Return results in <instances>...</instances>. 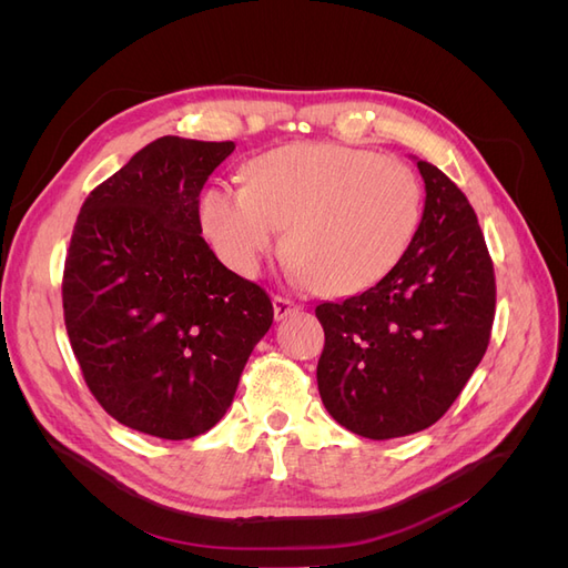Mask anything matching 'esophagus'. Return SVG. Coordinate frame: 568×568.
<instances>
[{
	"mask_svg": "<svg viewBox=\"0 0 568 568\" xmlns=\"http://www.w3.org/2000/svg\"><path fill=\"white\" fill-rule=\"evenodd\" d=\"M272 305H274V320H284L288 315H294L301 311V305L296 301H291L286 296H274L272 298Z\"/></svg>",
	"mask_w": 568,
	"mask_h": 568,
	"instance_id": "esophagus-1",
	"label": "esophagus"
}]
</instances>
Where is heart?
I'll return each instance as SVG.
<instances>
[{
	"mask_svg": "<svg viewBox=\"0 0 568 568\" xmlns=\"http://www.w3.org/2000/svg\"><path fill=\"white\" fill-rule=\"evenodd\" d=\"M422 217V186L405 161L334 142L263 153L246 184H215L203 227L230 267L255 274L282 246L303 282L357 294L405 255Z\"/></svg>",
	"mask_w": 568,
	"mask_h": 568,
	"instance_id": "heart-1",
	"label": "heart"
}]
</instances>
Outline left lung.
Here are the masks:
<instances>
[{
  "instance_id": "1",
  "label": "left lung",
  "mask_w": 568,
  "mask_h": 568,
  "mask_svg": "<svg viewBox=\"0 0 568 568\" xmlns=\"http://www.w3.org/2000/svg\"><path fill=\"white\" fill-rule=\"evenodd\" d=\"M417 168L424 215L398 265L359 296L315 307L322 403L372 440L436 424L486 355L495 317V270L471 203L436 165Z\"/></svg>"
}]
</instances>
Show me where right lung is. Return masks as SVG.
Segmentation results:
<instances>
[{
	"instance_id": "right-lung-1",
	"label": "right lung",
	"mask_w": 568,
	"mask_h": 568,
	"mask_svg": "<svg viewBox=\"0 0 568 568\" xmlns=\"http://www.w3.org/2000/svg\"><path fill=\"white\" fill-rule=\"evenodd\" d=\"M234 142L161 136L94 186L63 265V322L113 419L165 440L213 428L274 317L201 236L199 194Z\"/></svg>"
}]
</instances>
